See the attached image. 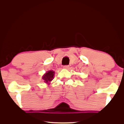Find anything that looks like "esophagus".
<instances>
[{"label":"esophagus","mask_w":124,"mask_h":124,"mask_svg":"<svg viewBox=\"0 0 124 124\" xmlns=\"http://www.w3.org/2000/svg\"><path fill=\"white\" fill-rule=\"evenodd\" d=\"M63 68L65 69H68L69 68V66H64L63 67Z\"/></svg>","instance_id":"esophagus-1"}]
</instances>
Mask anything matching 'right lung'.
I'll list each match as a JSON object with an SVG mask.
<instances>
[{
  "instance_id": "obj_1",
  "label": "right lung",
  "mask_w": 124,
  "mask_h": 124,
  "mask_svg": "<svg viewBox=\"0 0 124 124\" xmlns=\"http://www.w3.org/2000/svg\"><path fill=\"white\" fill-rule=\"evenodd\" d=\"M54 74L55 72L53 70H50L46 72V73L43 75L42 77L44 83H46L47 85H50V82L54 78Z\"/></svg>"
}]
</instances>
